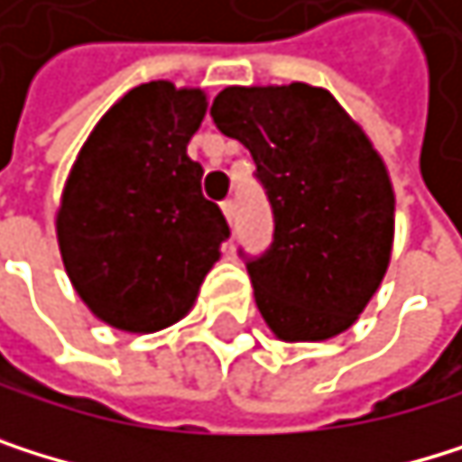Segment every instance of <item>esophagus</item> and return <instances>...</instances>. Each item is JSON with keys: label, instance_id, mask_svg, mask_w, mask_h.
I'll return each instance as SVG.
<instances>
[{"label": "esophagus", "instance_id": "34e87169", "mask_svg": "<svg viewBox=\"0 0 462 462\" xmlns=\"http://www.w3.org/2000/svg\"><path fill=\"white\" fill-rule=\"evenodd\" d=\"M220 209H223V215H226V220H228V226H231V223H234V215H236V206H234V200H223Z\"/></svg>", "mask_w": 462, "mask_h": 462}]
</instances>
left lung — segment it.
Returning a JSON list of instances; mask_svg holds the SVG:
<instances>
[{
    "instance_id": "8db88e82",
    "label": "left lung",
    "mask_w": 462,
    "mask_h": 462,
    "mask_svg": "<svg viewBox=\"0 0 462 462\" xmlns=\"http://www.w3.org/2000/svg\"><path fill=\"white\" fill-rule=\"evenodd\" d=\"M217 129L239 140L267 189L275 234L247 259L256 306L281 341L347 330L377 291L394 245V187L364 129L306 82L226 88Z\"/></svg>"
}]
</instances>
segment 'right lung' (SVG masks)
Segmentation results:
<instances>
[{"label": "right lung", "mask_w": 462, "mask_h": 462, "mask_svg": "<svg viewBox=\"0 0 462 462\" xmlns=\"http://www.w3.org/2000/svg\"><path fill=\"white\" fill-rule=\"evenodd\" d=\"M206 106L200 88L145 82L104 112L68 173L60 256L82 303L118 330L187 317L231 234L187 156Z\"/></svg>", "instance_id": "add662e5"}]
</instances>
